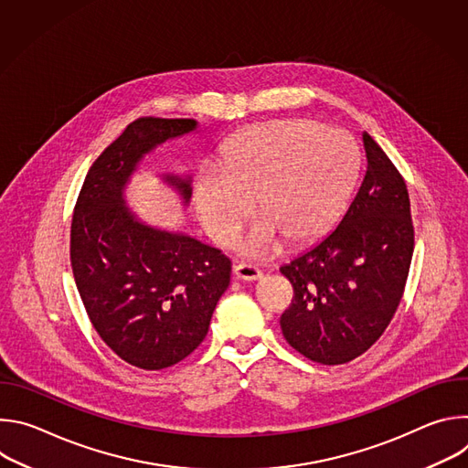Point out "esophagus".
<instances>
[{"label": "esophagus", "instance_id": "esophagus-1", "mask_svg": "<svg viewBox=\"0 0 468 468\" xmlns=\"http://www.w3.org/2000/svg\"><path fill=\"white\" fill-rule=\"evenodd\" d=\"M233 274L235 278L239 280H244V282H257L262 278V272L257 269L255 264H250V262H239L233 266Z\"/></svg>", "mask_w": 468, "mask_h": 468}]
</instances>
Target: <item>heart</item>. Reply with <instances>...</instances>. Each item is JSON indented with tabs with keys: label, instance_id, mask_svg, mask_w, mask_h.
I'll return each instance as SVG.
<instances>
[{
	"label": "heart",
	"instance_id": "heart-1",
	"mask_svg": "<svg viewBox=\"0 0 468 468\" xmlns=\"http://www.w3.org/2000/svg\"><path fill=\"white\" fill-rule=\"evenodd\" d=\"M359 157L350 135L309 120H276L244 131L228 148L220 174L196 186V207L218 244H233L253 211V255L274 251L282 237L305 244L343 213Z\"/></svg>",
	"mask_w": 468,
	"mask_h": 468
}]
</instances>
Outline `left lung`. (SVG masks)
I'll list each match as a JSON object with an SVG mask.
<instances>
[{
	"mask_svg": "<svg viewBox=\"0 0 468 468\" xmlns=\"http://www.w3.org/2000/svg\"><path fill=\"white\" fill-rule=\"evenodd\" d=\"M367 172L341 224L282 266L294 289L282 314L287 343L320 365L365 354L404 296L415 229L406 181L365 131Z\"/></svg>",
	"mask_w": 468,
	"mask_h": 468,
	"instance_id": "obj_1",
	"label": "left lung"
}]
</instances>
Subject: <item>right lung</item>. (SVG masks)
<instances>
[{"instance_id": "add662e5", "label": "right lung", "mask_w": 468, "mask_h": 468, "mask_svg": "<svg viewBox=\"0 0 468 468\" xmlns=\"http://www.w3.org/2000/svg\"><path fill=\"white\" fill-rule=\"evenodd\" d=\"M196 129L192 118L131 122L90 166L72 217L70 261L87 314L125 363L161 370L190 356L229 287L231 259L199 240L135 220L122 190L157 144ZM190 197L188 179L166 176Z\"/></svg>"}]
</instances>
